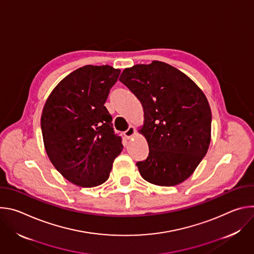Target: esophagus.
I'll use <instances>...</instances> for the list:
<instances>
[{
  "label": "esophagus",
  "instance_id": "obj_1",
  "mask_svg": "<svg viewBox=\"0 0 254 254\" xmlns=\"http://www.w3.org/2000/svg\"><path fill=\"white\" fill-rule=\"evenodd\" d=\"M134 132H135L134 127H129L124 132V134H125V136H126L127 138H130V137L134 134Z\"/></svg>",
  "mask_w": 254,
  "mask_h": 254
}]
</instances>
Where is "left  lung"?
<instances>
[{"label": "left lung", "instance_id": "left-lung-1", "mask_svg": "<svg viewBox=\"0 0 254 254\" xmlns=\"http://www.w3.org/2000/svg\"><path fill=\"white\" fill-rule=\"evenodd\" d=\"M120 81L143 108L140 132L150 151L136 163L141 177L166 187L184 182L210 144L212 115L205 94L183 72L161 61L126 68Z\"/></svg>", "mask_w": 254, "mask_h": 254}]
</instances>
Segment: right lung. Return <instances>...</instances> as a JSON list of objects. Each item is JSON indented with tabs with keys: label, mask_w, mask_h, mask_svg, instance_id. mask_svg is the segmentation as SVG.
<instances>
[{
	"label": "right lung",
	"mask_w": 254,
	"mask_h": 254,
	"mask_svg": "<svg viewBox=\"0 0 254 254\" xmlns=\"http://www.w3.org/2000/svg\"><path fill=\"white\" fill-rule=\"evenodd\" d=\"M120 73L110 65L80 67L58 83L44 105L46 153L56 170L77 186L104 183L123 150L104 106Z\"/></svg>",
	"instance_id": "right-lung-1"
}]
</instances>
